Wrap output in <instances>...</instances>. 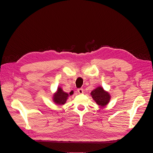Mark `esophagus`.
<instances>
[{"mask_svg":"<svg viewBox=\"0 0 153 153\" xmlns=\"http://www.w3.org/2000/svg\"><path fill=\"white\" fill-rule=\"evenodd\" d=\"M77 91H78V93H79V94L84 93V89H82V88H80V89H77Z\"/></svg>","mask_w":153,"mask_h":153,"instance_id":"obj_1","label":"esophagus"}]
</instances>
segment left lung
Wrapping results in <instances>:
<instances>
[{"label":"left lung","instance_id":"1","mask_svg":"<svg viewBox=\"0 0 153 153\" xmlns=\"http://www.w3.org/2000/svg\"><path fill=\"white\" fill-rule=\"evenodd\" d=\"M91 96L95 102L101 107L108 105L111 99L109 92L104 90L103 88L101 86L92 90L91 92Z\"/></svg>","mask_w":153,"mask_h":153}]
</instances>
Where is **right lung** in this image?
Returning a JSON list of instances; mask_svg holds the SVG:
<instances>
[{
	"instance_id": "obj_1",
	"label": "right lung",
	"mask_w": 153,
	"mask_h": 153,
	"mask_svg": "<svg viewBox=\"0 0 153 153\" xmlns=\"http://www.w3.org/2000/svg\"><path fill=\"white\" fill-rule=\"evenodd\" d=\"M72 94L71 92L69 94L67 92H64L61 87H58L57 90L53 94L52 100L53 102L58 105H62L66 103L68 97Z\"/></svg>"
}]
</instances>
